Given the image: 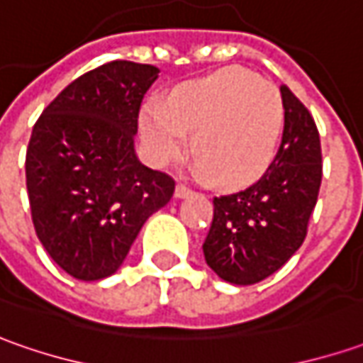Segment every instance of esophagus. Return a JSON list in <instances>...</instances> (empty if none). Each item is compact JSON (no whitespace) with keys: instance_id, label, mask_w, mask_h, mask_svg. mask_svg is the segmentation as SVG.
I'll return each mask as SVG.
<instances>
[{"instance_id":"esophagus-1","label":"esophagus","mask_w":363,"mask_h":363,"mask_svg":"<svg viewBox=\"0 0 363 363\" xmlns=\"http://www.w3.org/2000/svg\"><path fill=\"white\" fill-rule=\"evenodd\" d=\"M193 194V191L189 189V186H184V184H177V189H174V196L177 199H189Z\"/></svg>"}]
</instances>
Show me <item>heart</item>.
Returning <instances> with one entry per match:
<instances>
[{"label": "heart", "instance_id": "1", "mask_svg": "<svg viewBox=\"0 0 363 363\" xmlns=\"http://www.w3.org/2000/svg\"><path fill=\"white\" fill-rule=\"evenodd\" d=\"M277 90L243 68H223L143 108L140 130L155 164L179 158L193 134L196 167L220 186H241L267 169L281 134Z\"/></svg>", "mask_w": 363, "mask_h": 363}]
</instances>
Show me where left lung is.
Wrapping results in <instances>:
<instances>
[{
	"mask_svg": "<svg viewBox=\"0 0 363 363\" xmlns=\"http://www.w3.org/2000/svg\"><path fill=\"white\" fill-rule=\"evenodd\" d=\"M281 146L249 189L213 199L203 253L223 281L253 285L281 269L307 235L321 184L319 132L307 108L281 86Z\"/></svg>",
	"mask_w": 363,
	"mask_h": 363,
	"instance_id": "left-lung-1",
	"label": "left lung"
}]
</instances>
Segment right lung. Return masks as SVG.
<instances>
[{
  "mask_svg": "<svg viewBox=\"0 0 363 363\" xmlns=\"http://www.w3.org/2000/svg\"><path fill=\"white\" fill-rule=\"evenodd\" d=\"M160 69L108 62L45 108L26 152L32 220L48 255L80 281L116 273L146 219L174 193L134 150L138 110Z\"/></svg>",
  "mask_w": 363,
  "mask_h": 363,
  "instance_id": "1",
  "label": "right lung"
}]
</instances>
